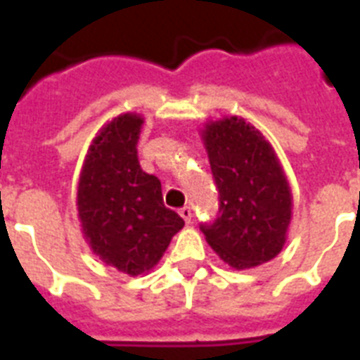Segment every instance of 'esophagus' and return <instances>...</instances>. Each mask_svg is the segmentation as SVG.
I'll list each match as a JSON object with an SVG mask.
<instances>
[{
	"label": "esophagus",
	"instance_id": "obj_1",
	"mask_svg": "<svg viewBox=\"0 0 360 360\" xmlns=\"http://www.w3.org/2000/svg\"><path fill=\"white\" fill-rule=\"evenodd\" d=\"M179 214L183 217V220H185L186 224H191L192 222V209L191 207H183L179 211Z\"/></svg>",
	"mask_w": 360,
	"mask_h": 360
}]
</instances>
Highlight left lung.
Returning a JSON list of instances; mask_svg holds the SVG:
<instances>
[{"mask_svg": "<svg viewBox=\"0 0 360 360\" xmlns=\"http://www.w3.org/2000/svg\"><path fill=\"white\" fill-rule=\"evenodd\" d=\"M202 140L219 188V217L202 224L205 240L237 271L271 262L284 248L293 209L273 146L237 115L205 123Z\"/></svg>", "mask_w": 360, "mask_h": 360, "instance_id": "8db88e82", "label": "left lung"}]
</instances>
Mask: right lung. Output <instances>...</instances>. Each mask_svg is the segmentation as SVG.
<instances>
[{"label":"right lung","mask_w":360,"mask_h":360,"mask_svg":"<svg viewBox=\"0 0 360 360\" xmlns=\"http://www.w3.org/2000/svg\"><path fill=\"white\" fill-rule=\"evenodd\" d=\"M143 117L121 114L104 124L87 149L78 181V219L87 245L120 273H149L185 226L162 202V186L138 162Z\"/></svg>","instance_id":"obj_1"}]
</instances>
